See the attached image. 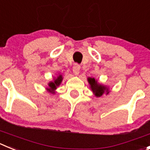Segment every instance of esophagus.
<instances>
[{"mask_svg": "<svg viewBox=\"0 0 150 150\" xmlns=\"http://www.w3.org/2000/svg\"><path fill=\"white\" fill-rule=\"evenodd\" d=\"M79 71H80V66L79 64H75L73 67V72H74V75L77 76L78 74H79Z\"/></svg>", "mask_w": 150, "mask_h": 150, "instance_id": "34e87169", "label": "esophagus"}]
</instances>
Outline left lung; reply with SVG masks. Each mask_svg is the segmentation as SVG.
<instances>
[{"label":"left lung","instance_id":"8db88e82","mask_svg":"<svg viewBox=\"0 0 150 150\" xmlns=\"http://www.w3.org/2000/svg\"><path fill=\"white\" fill-rule=\"evenodd\" d=\"M87 79H88V82L90 85V88H91V91L96 97H100L104 93H106L107 95L109 94L108 87L100 84L95 78L88 77Z\"/></svg>","mask_w":150,"mask_h":150}]
</instances>
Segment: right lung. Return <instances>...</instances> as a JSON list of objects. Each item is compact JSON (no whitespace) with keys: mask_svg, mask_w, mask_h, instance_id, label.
<instances>
[{"mask_svg":"<svg viewBox=\"0 0 150 150\" xmlns=\"http://www.w3.org/2000/svg\"><path fill=\"white\" fill-rule=\"evenodd\" d=\"M62 79H63L62 75V74H59V76L54 79L53 81H51L50 83H49V84H48L49 87L48 88H46V89L48 90L50 92L54 93V91H55V90L56 89L57 87L60 86L61 83L62 82Z\"/></svg>","mask_w":150,"mask_h":150,"instance_id":"obj_1","label":"right lung"}]
</instances>
